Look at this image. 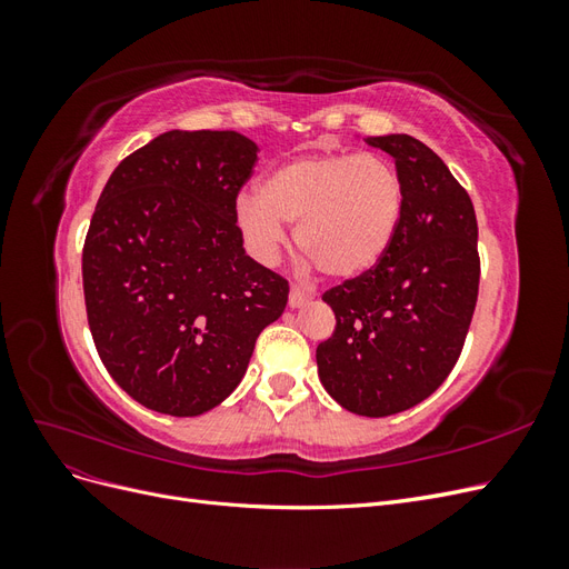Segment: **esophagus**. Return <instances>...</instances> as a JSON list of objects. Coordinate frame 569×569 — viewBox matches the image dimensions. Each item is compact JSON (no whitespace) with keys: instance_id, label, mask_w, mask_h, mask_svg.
Wrapping results in <instances>:
<instances>
[{"instance_id":"obj_1","label":"esophagus","mask_w":569,"mask_h":569,"mask_svg":"<svg viewBox=\"0 0 569 569\" xmlns=\"http://www.w3.org/2000/svg\"><path fill=\"white\" fill-rule=\"evenodd\" d=\"M308 301H311V297L303 295L301 289L291 287V291H289V308H301V306H306Z\"/></svg>"}]
</instances>
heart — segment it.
<instances>
[{
    "mask_svg": "<svg viewBox=\"0 0 569 569\" xmlns=\"http://www.w3.org/2000/svg\"><path fill=\"white\" fill-rule=\"evenodd\" d=\"M406 189L396 166L363 151L297 157L270 168L256 194L239 197L234 220L258 261H272L284 226L308 266L337 282L366 278L399 237Z\"/></svg>",
    "mask_w": 569,
    "mask_h": 569,
    "instance_id": "1",
    "label": "heart"
}]
</instances>
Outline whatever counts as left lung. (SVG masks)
<instances>
[{"label":"left lung","instance_id":"obj_1","mask_svg":"<svg viewBox=\"0 0 569 569\" xmlns=\"http://www.w3.org/2000/svg\"><path fill=\"white\" fill-rule=\"evenodd\" d=\"M366 142L393 159L406 213L385 261L322 297L337 327L316 360L341 408L387 418L432 396L462 351L479 289L477 218L451 170L416 137Z\"/></svg>","mask_w":569,"mask_h":569}]
</instances>
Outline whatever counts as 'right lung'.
Masks as SVG:
<instances>
[{
  "label": "right lung",
  "mask_w": 569,
  "mask_h": 569,
  "mask_svg": "<svg viewBox=\"0 0 569 569\" xmlns=\"http://www.w3.org/2000/svg\"><path fill=\"white\" fill-rule=\"evenodd\" d=\"M256 142L170 130L111 173L82 249L88 322L116 385L149 410L194 418L242 382L289 284L244 251L234 220Z\"/></svg>",
  "instance_id": "obj_1"
}]
</instances>
